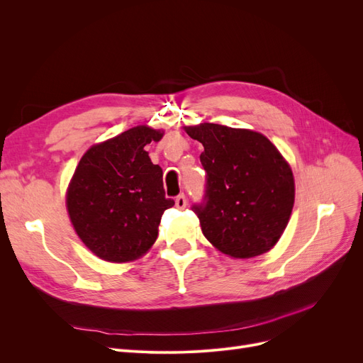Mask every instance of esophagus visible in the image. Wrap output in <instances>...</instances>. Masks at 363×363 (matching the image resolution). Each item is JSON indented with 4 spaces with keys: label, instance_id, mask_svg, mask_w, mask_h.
I'll return each mask as SVG.
<instances>
[{
    "label": "esophagus",
    "instance_id": "34e87169",
    "mask_svg": "<svg viewBox=\"0 0 363 363\" xmlns=\"http://www.w3.org/2000/svg\"><path fill=\"white\" fill-rule=\"evenodd\" d=\"M175 203H177V207H178V208H185V207H186V197H185V194H184V193L179 194V196L175 199Z\"/></svg>",
    "mask_w": 363,
    "mask_h": 363
}]
</instances>
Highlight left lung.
I'll list each match as a JSON object with an SVG mask.
<instances>
[{"label":"left lung","mask_w":363,"mask_h":363,"mask_svg":"<svg viewBox=\"0 0 363 363\" xmlns=\"http://www.w3.org/2000/svg\"><path fill=\"white\" fill-rule=\"evenodd\" d=\"M203 144L206 189L193 204L201 231L222 253L249 259L271 250L289 223L294 178L277 147L259 132L216 123L185 128Z\"/></svg>","instance_id":"1"}]
</instances>
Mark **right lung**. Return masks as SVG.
<instances>
[{
  "label": "right lung",
  "instance_id": "add662e5",
  "mask_svg": "<svg viewBox=\"0 0 363 363\" xmlns=\"http://www.w3.org/2000/svg\"><path fill=\"white\" fill-rule=\"evenodd\" d=\"M163 132L137 126L92 145L69 185L70 220L88 249L107 262H129L155 244L166 208L163 170L144 150Z\"/></svg>",
  "mask_w": 363,
  "mask_h": 363
}]
</instances>
